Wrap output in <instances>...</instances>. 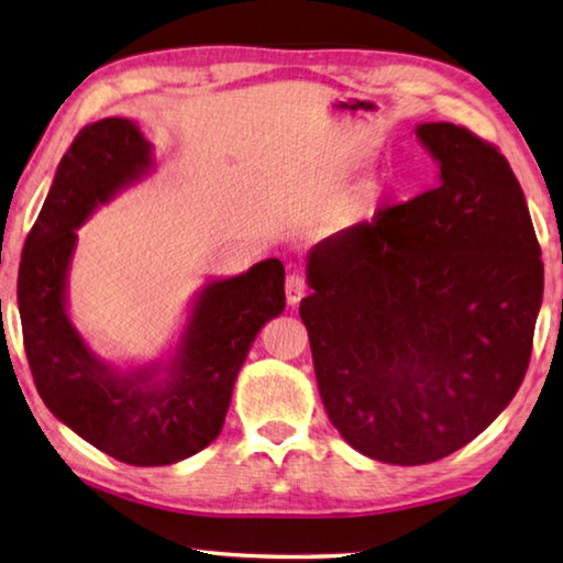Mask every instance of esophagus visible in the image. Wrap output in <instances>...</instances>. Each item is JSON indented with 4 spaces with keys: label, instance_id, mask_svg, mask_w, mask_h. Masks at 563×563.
<instances>
[{
    "label": "esophagus",
    "instance_id": "34e87169",
    "mask_svg": "<svg viewBox=\"0 0 563 563\" xmlns=\"http://www.w3.org/2000/svg\"><path fill=\"white\" fill-rule=\"evenodd\" d=\"M305 290H308V285H305L302 275H288V280H285V300H288L290 308L300 305V300L305 298Z\"/></svg>",
    "mask_w": 563,
    "mask_h": 563
}]
</instances>
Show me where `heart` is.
<instances>
[{"label":"heart","mask_w":563,"mask_h":563,"mask_svg":"<svg viewBox=\"0 0 563 563\" xmlns=\"http://www.w3.org/2000/svg\"><path fill=\"white\" fill-rule=\"evenodd\" d=\"M398 191V181L391 172H379L369 179H364L360 187L350 191V197L342 203V221L346 227H369L382 217L386 203Z\"/></svg>","instance_id":"heart-1"}]
</instances>
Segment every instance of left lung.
<instances>
[{"instance_id":"left-lung-1","label":"left lung","mask_w":563,"mask_h":563,"mask_svg":"<svg viewBox=\"0 0 563 563\" xmlns=\"http://www.w3.org/2000/svg\"><path fill=\"white\" fill-rule=\"evenodd\" d=\"M416 137L438 187L317 243L300 302L327 416L388 465L435 463L505 411L544 295L507 159L453 122H421Z\"/></svg>"}]
</instances>
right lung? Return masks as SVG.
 Returning a JSON list of instances; mask_svg holds the SVG:
<instances>
[{"mask_svg": "<svg viewBox=\"0 0 563 563\" xmlns=\"http://www.w3.org/2000/svg\"><path fill=\"white\" fill-rule=\"evenodd\" d=\"M152 172L155 147L137 122L106 118L80 130L29 231L16 280L26 360L46 408L137 467L179 463L217 441L255 336L285 310V268L265 258L203 283L159 360L118 366L90 350L68 312L78 229Z\"/></svg>", "mask_w": 563, "mask_h": 563, "instance_id": "add662e5", "label": "right lung"}]
</instances>
